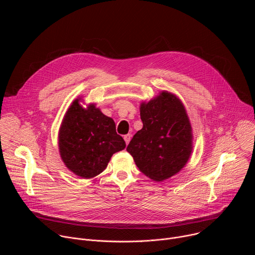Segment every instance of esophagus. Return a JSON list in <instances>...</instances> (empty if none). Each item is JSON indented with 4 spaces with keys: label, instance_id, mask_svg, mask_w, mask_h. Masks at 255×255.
Returning a JSON list of instances; mask_svg holds the SVG:
<instances>
[{
    "label": "esophagus",
    "instance_id": "esophagus-1",
    "mask_svg": "<svg viewBox=\"0 0 255 255\" xmlns=\"http://www.w3.org/2000/svg\"><path fill=\"white\" fill-rule=\"evenodd\" d=\"M130 139H131V135H130V134H126V135H124V140H125L126 144H128V143H129Z\"/></svg>",
    "mask_w": 255,
    "mask_h": 255
}]
</instances>
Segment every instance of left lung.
Listing matches in <instances>:
<instances>
[{
	"mask_svg": "<svg viewBox=\"0 0 255 255\" xmlns=\"http://www.w3.org/2000/svg\"><path fill=\"white\" fill-rule=\"evenodd\" d=\"M143 127L130 141L127 151L141 172L162 181L183 168L193 150L190 119L181 101L163 91L140 105Z\"/></svg>",
	"mask_w": 255,
	"mask_h": 255,
	"instance_id": "obj_1",
	"label": "left lung"
}]
</instances>
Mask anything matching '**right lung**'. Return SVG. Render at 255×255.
<instances>
[{"label":"right lung","mask_w":255,"mask_h":255,"mask_svg":"<svg viewBox=\"0 0 255 255\" xmlns=\"http://www.w3.org/2000/svg\"><path fill=\"white\" fill-rule=\"evenodd\" d=\"M79 98L71 103L58 133V147L66 167L83 178L100 174L112 155L126 147L117 134L112 118L104 115L95 104L87 108Z\"/></svg>","instance_id":"add662e5"}]
</instances>
